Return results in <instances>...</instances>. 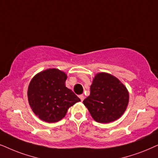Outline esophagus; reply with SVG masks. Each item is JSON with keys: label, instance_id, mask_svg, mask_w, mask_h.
<instances>
[{"label": "esophagus", "instance_id": "obj_1", "mask_svg": "<svg viewBox=\"0 0 158 158\" xmlns=\"http://www.w3.org/2000/svg\"><path fill=\"white\" fill-rule=\"evenodd\" d=\"M79 98H80L81 101H83L84 99H85V96H84V94H80V95H79Z\"/></svg>", "mask_w": 158, "mask_h": 158}]
</instances>
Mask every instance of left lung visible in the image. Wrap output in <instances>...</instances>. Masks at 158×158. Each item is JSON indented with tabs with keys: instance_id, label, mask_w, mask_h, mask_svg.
<instances>
[{
	"instance_id": "8db88e82",
	"label": "left lung",
	"mask_w": 158,
	"mask_h": 158,
	"mask_svg": "<svg viewBox=\"0 0 158 158\" xmlns=\"http://www.w3.org/2000/svg\"><path fill=\"white\" fill-rule=\"evenodd\" d=\"M129 100L127 87L114 76L98 73L90 87V94L83 101L94 121L110 123L119 118L127 110Z\"/></svg>"
}]
</instances>
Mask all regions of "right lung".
Masks as SVG:
<instances>
[{"label": "right lung", "mask_w": 158, "mask_h": 158, "mask_svg": "<svg viewBox=\"0 0 158 158\" xmlns=\"http://www.w3.org/2000/svg\"><path fill=\"white\" fill-rule=\"evenodd\" d=\"M67 75L57 69H48L32 78L28 87L27 97L31 110L45 122L61 120L67 110L81 101L65 82Z\"/></svg>", "instance_id": "add662e5"}]
</instances>
